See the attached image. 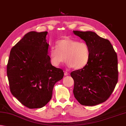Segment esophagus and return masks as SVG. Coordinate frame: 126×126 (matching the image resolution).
I'll return each instance as SVG.
<instances>
[{
    "instance_id": "1",
    "label": "esophagus",
    "mask_w": 126,
    "mask_h": 126,
    "mask_svg": "<svg viewBox=\"0 0 126 126\" xmlns=\"http://www.w3.org/2000/svg\"><path fill=\"white\" fill-rule=\"evenodd\" d=\"M68 75H69V73L67 72V71H65V72H64V75L65 76H67Z\"/></svg>"
}]
</instances>
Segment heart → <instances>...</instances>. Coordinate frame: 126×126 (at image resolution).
<instances>
[{
    "mask_svg": "<svg viewBox=\"0 0 126 126\" xmlns=\"http://www.w3.org/2000/svg\"><path fill=\"white\" fill-rule=\"evenodd\" d=\"M50 60L52 65L59 67L66 60L67 65L75 70L83 68L91 58V50L87 43L66 37L56 43V47L50 50Z\"/></svg>",
    "mask_w": 126,
    "mask_h": 126,
    "instance_id": "1",
    "label": "heart"
}]
</instances>
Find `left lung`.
Segmentation results:
<instances>
[{
	"label": "left lung",
	"instance_id": "left-lung-1",
	"mask_svg": "<svg viewBox=\"0 0 126 126\" xmlns=\"http://www.w3.org/2000/svg\"><path fill=\"white\" fill-rule=\"evenodd\" d=\"M73 32L88 44L91 50L87 65L70 74L74 80L73 94L81 105H98L108 100L117 83V54L109 40L94 32Z\"/></svg>",
	"mask_w": 126,
	"mask_h": 126
}]
</instances>
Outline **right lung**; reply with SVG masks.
Here are the masks:
<instances>
[{
    "mask_svg": "<svg viewBox=\"0 0 126 126\" xmlns=\"http://www.w3.org/2000/svg\"><path fill=\"white\" fill-rule=\"evenodd\" d=\"M48 32L31 31L12 48L7 65L11 94L29 109L41 108L50 100L54 85L63 77L51 65Z\"/></svg>",
    "mask_w": 126,
    "mask_h": 126,
    "instance_id": "1",
    "label": "right lung"
}]
</instances>
